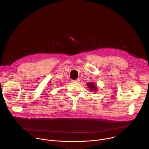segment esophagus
Returning a JSON list of instances; mask_svg holds the SVG:
<instances>
[{
    "mask_svg": "<svg viewBox=\"0 0 149 149\" xmlns=\"http://www.w3.org/2000/svg\"><path fill=\"white\" fill-rule=\"evenodd\" d=\"M79 79H77L75 80H72V82H79Z\"/></svg>",
    "mask_w": 149,
    "mask_h": 149,
    "instance_id": "esophagus-1",
    "label": "esophagus"
}]
</instances>
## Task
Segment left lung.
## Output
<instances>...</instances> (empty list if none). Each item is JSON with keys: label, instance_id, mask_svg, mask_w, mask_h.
Here are the masks:
<instances>
[{"label": "left lung", "instance_id": "1", "mask_svg": "<svg viewBox=\"0 0 149 149\" xmlns=\"http://www.w3.org/2000/svg\"><path fill=\"white\" fill-rule=\"evenodd\" d=\"M87 86H88V87L90 88V90L91 91H94V92H97V87L96 85H95L94 82H88V84H87Z\"/></svg>", "mask_w": 149, "mask_h": 149}]
</instances>
